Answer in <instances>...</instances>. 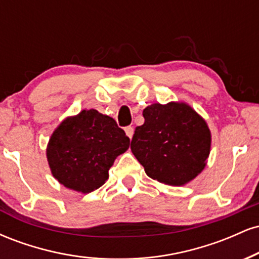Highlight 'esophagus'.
<instances>
[{
	"label": "esophagus",
	"instance_id": "esophagus-1",
	"mask_svg": "<svg viewBox=\"0 0 259 259\" xmlns=\"http://www.w3.org/2000/svg\"><path fill=\"white\" fill-rule=\"evenodd\" d=\"M124 130H125V134L127 135V138L132 139L134 135V127L132 125H129V126H125V129Z\"/></svg>",
	"mask_w": 259,
	"mask_h": 259
}]
</instances>
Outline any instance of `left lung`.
Instances as JSON below:
<instances>
[{"instance_id": "left-lung-1", "label": "left lung", "mask_w": 259, "mask_h": 259, "mask_svg": "<svg viewBox=\"0 0 259 259\" xmlns=\"http://www.w3.org/2000/svg\"><path fill=\"white\" fill-rule=\"evenodd\" d=\"M142 115L145 123L136 126L130 148L148 177L171 186L195 179L209 156L206 121L191 107L178 102L153 103Z\"/></svg>"}]
</instances>
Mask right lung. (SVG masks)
I'll list each match as a JSON object with an SVG mask.
<instances>
[{"instance_id":"add662e5","label":"right lung","mask_w":259,"mask_h":259,"mask_svg":"<svg viewBox=\"0 0 259 259\" xmlns=\"http://www.w3.org/2000/svg\"><path fill=\"white\" fill-rule=\"evenodd\" d=\"M129 145L130 139L113 118L96 109L81 111L52 134L47 160L62 185L89 194L105 184L114 159Z\"/></svg>"}]
</instances>
